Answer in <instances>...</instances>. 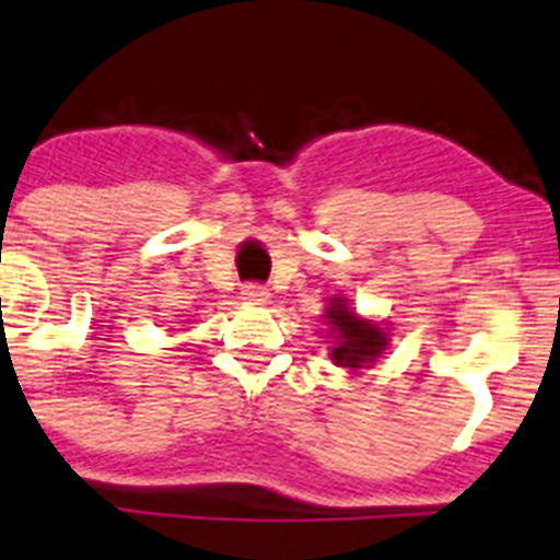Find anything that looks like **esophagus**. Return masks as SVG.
<instances>
[{
  "label": "esophagus",
  "mask_w": 560,
  "mask_h": 560,
  "mask_svg": "<svg viewBox=\"0 0 560 560\" xmlns=\"http://www.w3.org/2000/svg\"><path fill=\"white\" fill-rule=\"evenodd\" d=\"M242 300L249 302V305H266L269 302V291L258 283H247L242 289Z\"/></svg>",
  "instance_id": "34e87169"
}]
</instances>
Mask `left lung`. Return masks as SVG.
I'll return each mask as SVG.
<instances>
[{"mask_svg": "<svg viewBox=\"0 0 560 560\" xmlns=\"http://www.w3.org/2000/svg\"><path fill=\"white\" fill-rule=\"evenodd\" d=\"M327 335L332 338L329 360L346 371L374 369V363L385 354L390 343V329L374 318H363L349 307V300L332 296L324 311Z\"/></svg>", "mask_w": 560, "mask_h": 560, "instance_id": "left-lung-1", "label": "left lung"}]
</instances>
